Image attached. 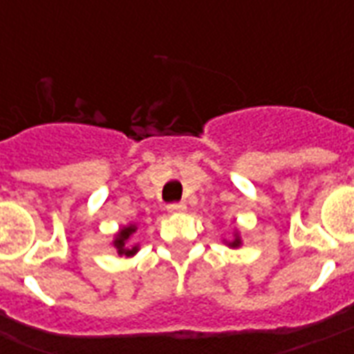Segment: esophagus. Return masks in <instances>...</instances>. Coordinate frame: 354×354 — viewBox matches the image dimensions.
<instances>
[{
    "label": "esophagus",
    "mask_w": 354,
    "mask_h": 354,
    "mask_svg": "<svg viewBox=\"0 0 354 354\" xmlns=\"http://www.w3.org/2000/svg\"><path fill=\"white\" fill-rule=\"evenodd\" d=\"M187 209V205L183 204V202H172V204L167 205V211L169 213H182V211Z\"/></svg>",
    "instance_id": "34e87169"
}]
</instances>
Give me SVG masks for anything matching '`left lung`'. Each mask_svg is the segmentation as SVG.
I'll return each instance as SVG.
<instances>
[{
	"mask_svg": "<svg viewBox=\"0 0 354 354\" xmlns=\"http://www.w3.org/2000/svg\"><path fill=\"white\" fill-rule=\"evenodd\" d=\"M230 246H232V248H239V246H241V239H239V236H235V241L230 242Z\"/></svg>",
	"mask_w": 354,
	"mask_h": 354,
	"instance_id": "obj_1",
	"label": "left lung"
}]
</instances>
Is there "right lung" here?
I'll return each mask as SVG.
<instances>
[{
	"instance_id": "add662e5",
	"label": "right lung",
	"mask_w": 354,
	"mask_h": 354,
	"mask_svg": "<svg viewBox=\"0 0 354 354\" xmlns=\"http://www.w3.org/2000/svg\"><path fill=\"white\" fill-rule=\"evenodd\" d=\"M136 232V226H130V227H124V230H121L118 235V239H115V248H118V252L119 255H133V253L138 252V246H133V248H127V244L124 242L128 241V236L132 235V233Z\"/></svg>"
}]
</instances>
